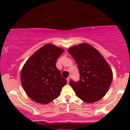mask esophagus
Listing matches in <instances>:
<instances>
[{
    "label": "esophagus",
    "instance_id": "34e87169",
    "mask_svg": "<svg viewBox=\"0 0 130 130\" xmlns=\"http://www.w3.org/2000/svg\"><path fill=\"white\" fill-rule=\"evenodd\" d=\"M67 83L68 84V83H69V82H70V78H69V77H68V78L67 79Z\"/></svg>",
    "mask_w": 130,
    "mask_h": 130
}]
</instances>
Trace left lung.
I'll return each mask as SVG.
<instances>
[{"label": "left lung", "mask_w": 130, "mask_h": 130, "mask_svg": "<svg viewBox=\"0 0 130 130\" xmlns=\"http://www.w3.org/2000/svg\"><path fill=\"white\" fill-rule=\"evenodd\" d=\"M68 52L77 64L80 73L79 81L71 80L70 86L84 102L99 101L108 92L112 80L109 65L97 50L87 43L72 46Z\"/></svg>", "instance_id": "8db88e82"}]
</instances>
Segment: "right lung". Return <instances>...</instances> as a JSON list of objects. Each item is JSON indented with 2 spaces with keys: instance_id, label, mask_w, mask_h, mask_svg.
I'll return each instance as SVG.
<instances>
[{
  "instance_id": "obj_1",
  "label": "right lung",
  "mask_w": 130,
  "mask_h": 130,
  "mask_svg": "<svg viewBox=\"0 0 130 130\" xmlns=\"http://www.w3.org/2000/svg\"><path fill=\"white\" fill-rule=\"evenodd\" d=\"M63 51L52 44H46L24 65L21 82L25 92L33 101L47 104L59 96L67 80L62 76L56 63Z\"/></svg>"
}]
</instances>
